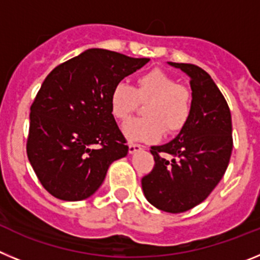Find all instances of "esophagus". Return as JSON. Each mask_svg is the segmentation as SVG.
Segmentation results:
<instances>
[{"instance_id": "1", "label": "esophagus", "mask_w": 260, "mask_h": 260, "mask_svg": "<svg viewBox=\"0 0 260 260\" xmlns=\"http://www.w3.org/2000/svg\"><path fill=\"white\" fill-rule=\"evenodd\" d=\"M142 150H143V146H141V144H130L128 146V153L130 155H134V153L139 152Z\"/></svg>"}]
</instances>
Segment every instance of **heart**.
I'll use <instances>...</instances> for the list:
<instances>
[{"label":"heart","mask_w":260,"mask_h":260,"mask_svg":"<svg viewBox=\"0 0 260 260\" xmlns=\"http://www.w3.org/2000/svg\"><path fill=\"white\" fill-rule=\"evenodd\" d=\"M138 102L147 103L143 108L146 118L128 119L122 126L123 135L130 142L160 141L165 130L169 134L182 130L191 116L189 89L158 69L139 75L134 88L125 82L117 83L109 95L110 113L123 121L134 112Z\"/></svg>","instance_id":"obj_1"}]
</instances>
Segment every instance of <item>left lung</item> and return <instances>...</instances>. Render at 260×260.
Listing matches in <instances>:
<instances>
[{"label":"left lung","instance_id":"obj_1","mask_svg":"<svg viewBox=\"0 0 260 260\" xmlns=\"http://www.w3.org/2000/svg\"><path fill=\"white\" fill-rule=\"evenodd\" d=\"M168 65L190 78L191 116L173 141L151 147L155 167L142 178V189L156 208L180 213L202 203L224 176L233 148L232 116L222 93L203 69L191 63Z\"/></svg>","mask_w":260,"mask_h":260}]
</instances>
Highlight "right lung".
Here are the masks:
<instances>
[{
    "instance_id": "obj_1",
    "label": "right lung",
    "mask_w": 260,
    "mask_h": 260,
    "mask_svg": "<svg viewBox=\"0 0 260 260\" xmlns=\"http://www.w3.org/2000/svg\"><path fill=\"white\" fill-rule=\"evenodd\" d=\"M148 61L92 48L45 78L31 105L27 156L49 194L66 202L89 198L110 164L127 155L109 95Z\"/></svg>"
}]
</instances>
